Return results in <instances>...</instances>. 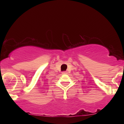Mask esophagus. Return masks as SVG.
<instances>
[{
  "mask_svg": "<svg viewBox=\"0 0 124 124\" xmlns=\"http://www.w3.org/2000/svg\"><path fill=\"white\" fill-rule=\"evenodd\" d=\"M62 73V74H67V72H63Z\"/></svg>",
  "mask_w": 124,
  "mask_h": 124,
  "instance_id": "esophagus-1",
  "label": "esophagus"
}]
</instances>
